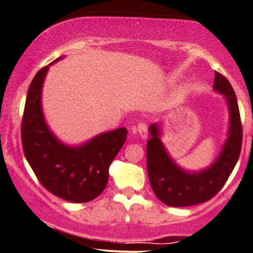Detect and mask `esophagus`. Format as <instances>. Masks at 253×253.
Segmentation results:
<instances>
[{
	"mask_svg": "<svg viewBox=\"0 0 253 253\" xmlns=\"http://www.w3.org/2000/svg\"><path fill=\"white\" fill-rule=\"evenodd\" d=\"M132 131H133V133H138L139 137L142 139L147 138V126L144 122H139L137 127H133Z\"/></svg>",
	"mask_w": 253,
	"mask_h": 253,
	"instance_id": "obj_1",
	"label": "esophagus"
}]
</instances>
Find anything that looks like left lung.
<instances>
[{
	"instance_id": "obj_1",
	"label": "left lung",
	"mask_w": 253,
	"mask_h": 253,
	"mask_svg": "<svg viewBox=\"0 0 253 253\" xmlns=\"http://www.w3.org/2000/svg\"><path fill=\"white\" fill-rule=\"evenodd\" d=\"M214 90L224 95L229 109L227 139L215 162L201 170L180 167L162 142V127L153 123L149 127L151 138L146 144L147 174L157 198L169 207H189L211 200L224 186L238 162L242 149V123L237 97L231 84L216 72Z\"/></svg>"
}]
</instances>
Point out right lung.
<instances>
[{
  "label": "right lung",
  "instance_id": "obj_1",
  "mask_svg": "<svg viewBox=\"0 0 253 253\" xmlns=\"http://www.w3.org/2000/svg\"><path fill=\"white\" fill-rule=\"evenodd\" d=\"M35 75L29 87L22 121L25 158L48 192L66 201L88 202L106 188L109 166L126 140V127L102 132L80 145L62 143L48 127L42 107V90L51 65Z\"/></svg>",
  "mask_w": 253,
  "mask_h": 253
}]
</instances>
